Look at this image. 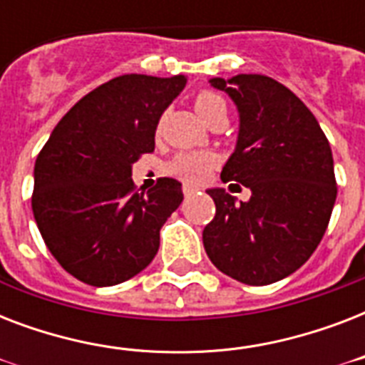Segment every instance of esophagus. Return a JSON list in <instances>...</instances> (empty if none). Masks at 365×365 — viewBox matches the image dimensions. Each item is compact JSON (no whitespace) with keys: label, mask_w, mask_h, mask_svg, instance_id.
<instances>
[{"label":"esophagus","mask_w":365,"mask_h":365,"mask_svg":"<svg viewBox=\"0 0 365 365\" xmlns=\"http://www.w3.org/2000/svg\"><path fill=\"white\" fill-rule=\"evenodd\" d=\"M197 191H199V187H197V185H189V183H183V195H185V197L197 193Z\"/></svg>","instance_id":"1"}]
</instances>
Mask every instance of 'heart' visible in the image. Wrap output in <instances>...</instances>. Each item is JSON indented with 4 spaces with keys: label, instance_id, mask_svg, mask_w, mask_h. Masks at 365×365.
Segmentation results:
<instances>
[{
    "label": "heart",
    "instance_id": "obj_1",
    "mask_svg": "<svg viewBox=\"0 0 365 365\" xmlns=\"http://www.w3.org/2000/svg\"><path fill=\"white\" fill-rule=\"evenodd\" d=\"M195 110L202 121H208L220 111H227L223 98L214 93H200L195 98ZM216 155L206 151H182L166 165V172L187 183H200L216 166Z\"/></svg>",
    "mask_w": 365,
    "mask_h": 365
}]
</instances>
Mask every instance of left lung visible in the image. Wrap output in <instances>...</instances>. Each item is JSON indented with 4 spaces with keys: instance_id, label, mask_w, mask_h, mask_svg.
Returning a JSON list of instances; mask_svg holds the SVG:
<instances>
[{
    "instance_id": "1",
    "label": "left lung",
    "mask_w": 365,
    "mask_h": 365,
    "mask_svg": "<svg viewBox=\"0 0 365 365\" xmlns=\"http://www.w3.org/2000/svg\"><path fill=\"white\" fill-rule=\"evenodd\" d=\"M210 85L231 96L240 117L222 180L242 183L252 197L237 205L225 189H208L216 216L202 242L227 277L265 286L297 271L328 229L337 197L331 148L317 117L282 83L240 73Z\"/></svg>"
}]
</instances>
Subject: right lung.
<instances>
[{"mask_svg":"<svg viewBox=\"0 0 365 365\" xmlns=\"http://www.w3.org/2000/svg\"><path fill=\"white\" fill-rule=\"evenodd\" d=\"M183 76L126 73L83 96L37 155L31 210L48 252L91 286H115L153 261L160 227L182 205V183L138 191L132 165L155 149L163 111Z\"/></svg>","mask_w":365,"mask_h":365,"instance_id":"obj_1","label":"right lung"}]
</instances>
